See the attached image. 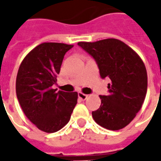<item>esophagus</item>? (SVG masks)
Listing matches in <instances>:
<instances>
[{
	"label": "esophagus",
	"instance_id": "1",
	"mask_svg": "<svg viewBox=\"0 0 161 161\" xmlns=\"http://www.w3.org/2000/svg\"><path fill=\"white\" fill-rule=\"evenodd\" d=\"M78 96H79V97H80L81 100H85V99L88 97L89 95H86V94H84V93H82V92H80V93L78 94Z\"/></svg>",
	"mask_w": 161,
	"mask_h": 161
}]
</instances>
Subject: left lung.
Segmentation results:
<instances>
[{"mask_svg":"<svg viewBox=\"0 0 161 161\" xmlns=\"http://www.w3.org/2000/svg\"><path fill=\"white\" fill-rule=\"evenodd\" d=\"M78 45L96 60L102 79L111 80L109 94L99 96L101 105L92 112L97 125L117 131L128 125L144 102L148 78L145 65L135 51L115 38Z\"/></svg>","mask_w":161,"mask_h":161,"instance_id":"1","label":"left lung"}]
</instances>
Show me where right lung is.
Listing matches in <instances>:
<instances>
[{"mask_svg":"<svg viewBox=\"0 0 161 161\" xmlns=\"http://www.w3.org/2000/svg\"><path fill=\"white\" fill-rule=\"evenodd\" d=\"M72 45L43 43L31 50L19 65L17 97L25 115L39 130L55 133L70 121L77 104V92L56 91L61 65Z\"/></svg>","mask_w":161,"mask_h":161,"instance_id":"right-lung-1","label":"right lung"}]
</instances>
